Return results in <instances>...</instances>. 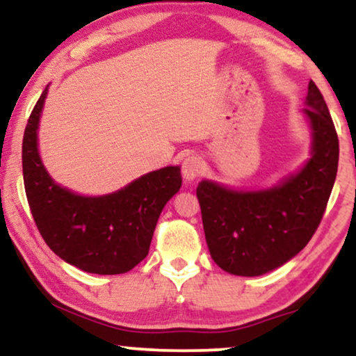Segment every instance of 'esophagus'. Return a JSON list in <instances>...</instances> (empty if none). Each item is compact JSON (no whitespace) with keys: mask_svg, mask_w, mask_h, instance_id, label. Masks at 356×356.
Here are the masks:
<instances>
[{"mask_svg":"<svg viewBox=\"0 0 356 356\" xmlns=\"http://www.w3.org/2000/svg\"><path fill=\"white\" fill-rule=\"evenodd\" d=\"M204 172V162L199 155L192 154L187 155L182 161V175L186 181H194L195 177H199Z\"/></svg>","mask_w":356,"mask_h":356,"instance_id":"esophagus-1","label":"esophagus"}]
</instances>
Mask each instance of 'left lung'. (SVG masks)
Returning a JSON list of instances; mask_svg holds the SVG:
<instances>
[{
  "label": "left lung",
  "instance_id": "obj_1",
  "mask_svg": "<svg viewBox=\"0 0 356 356\" xmlns=\"http://www.w3.org/2000/svg\"><path fill=\"white\" fill-rule=\"evenodd\" d=\"M305 108L313 155L301 172L269 191L236 192L202 181L195 189L209 252L220 269L259 276L303 249L320 226L338 170V136L321 92L308 83Z\"/></svg>",
  "mask_w": 356,
  "mask_h": 356
}]
</instances>
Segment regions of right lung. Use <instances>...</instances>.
<instances>
[{
  "mask_svg": "<svg viewBox=\"0 0 356 356\" xmlns=\"http://www.w3.org/2000/svg\"><path fill=\"white\" fill-rule=\"evenodd\" d=\"M48 87L28 118L23 136V181L30 211L48 248L93 275H122L149 254L162 209L182 186L181 169L164 167L125 189L81 197L51 181L36 149V129Z\"/></svg>",
  "mask_w": 356,
  "mask_h": 356,
  "instance_id": "add662e5",
  "label": "right lung"
}]
</instances>
